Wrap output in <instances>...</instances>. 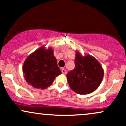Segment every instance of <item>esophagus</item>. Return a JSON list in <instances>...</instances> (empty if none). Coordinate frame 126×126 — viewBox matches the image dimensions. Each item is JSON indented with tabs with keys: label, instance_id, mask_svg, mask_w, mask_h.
<instances>
[{
	"label": "esophagus",
	"instance_id": "obj_1",
	"mask_svg": "<svg viewBox=\"0 0 126 126\" xmlns=\"http://www.w3.org/2000/svg\"><path fill=\"white\" fill-rule=\"evenodd\" d=\"M62 72L63 75H66V70H65L64 69H62Z\"/></svg>",
	"mask_w": 126,
	"mask_h": 126
}]
</instances>
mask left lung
<instances>
[{"label":"left lung","instance_id":"8db88e82","mask_svg":"<svg viewBox=\"0 0 126 126\" xmlns=\"http://www.w3.org/2000/svg\"><path fill=\"white\" fill-rule=\"evenodd\" d=\"M75 68L67 74L69 86L76 93L86 95L99 87L104 77V69L99 62L90 54L82 56L76 51Z\"/></svg>","mask_w":126,"mask_h":126}]
</instances>
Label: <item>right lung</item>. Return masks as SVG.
Returning <instances> with one entry per match:
<instances>
[{
    "label": "right lung",
    "instance_id": "right-lung-1",
    "mask_svg": "<svg viewBox=\"0 0 126 126\" xmlns=\"http://www.w3.org/2000/svg\"><path fill=\"white\" fill-rule=\"evenodd\" d=\"M53 54L51 47L46 48L43 46L25 59L22 66L24 77L33 88L46 89L62 73Z\"/></svg>",
    "mask_w": 126,
    "mask_h": 126
}]
</instances>
